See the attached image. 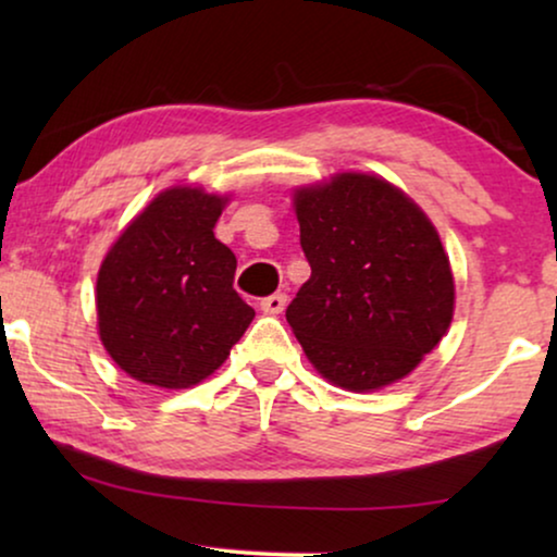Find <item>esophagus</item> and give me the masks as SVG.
Segmentation results:
<instances>
[{"label": "esophagus", "instance_id": "esophagus-1", "mask_svg": "<svg viewBox=\"0 0 557 557\" xmlns=\"http://www.w3.org/2000/svg\"><path fill=\"white\" fill-rule=\"evenodd\" d=\"M284 307H286V294H281V292L261 299V309L265 311V314H281Z\"/></svg>", "mask_w": 557, "mask_h": 557}]
</instances>
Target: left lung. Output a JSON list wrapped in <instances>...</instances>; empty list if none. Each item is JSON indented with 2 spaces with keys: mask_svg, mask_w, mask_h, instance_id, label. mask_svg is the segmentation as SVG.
Returning a JSON list of instances; mask_svg holds the SVG:
<instances>
[{
  "mask_svg": "<svg viewBox=\"0 0 557 557\" xmlns=\"http://www.w3.org/2000/svg\"><path fill=\"white\" fill-rule=\"evenodd\" d=\"M311 276L286 322L319 375L345 391L398 383L444 337L454 276L436 227L383 177L334 174L294 193Z\"/></svg>",
  "mask_w": 557,
  "mask_h": 557,
  "instance_id": "left-lung-1",
  "label": "left lung"
}]
</instances>
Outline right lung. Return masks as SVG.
I'll return each mask as SVG.
<instances>
[{
  "instance_id": "obj_1",
  "label": "right lung",
  "mask_w": 557,
  "mask_h": 557,
  "mask_svg": "<svg viewBox=\"0 0 557 557\" xmlns=\"http://www.w3.org/2000/svg\"><path fill=\"white\" fill-rule=\"evenodd\" d=\"M227 197L159 193L106 253L96 281L98 334L126 375L193 387L227 360L256 311L233 288V250L212 233Z\"/></svg>"
}]
</instances>
